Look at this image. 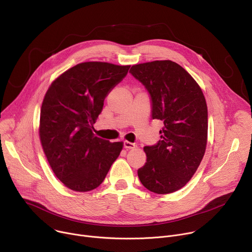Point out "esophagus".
<instances>
[{"mask_svg": "<svg viewBox=\"0 0 252 252\" xmlns=\"http://www.w3.org/2000/svg\"><path fill=\"white\" fill-rule=\"evenodd\" d=\"M135 147H136V145L134 143H130L128 141L124 142V148L125 149H134Z\"/></svg>", "mask_w": 252, "mask_h": 252, "instance_id": "34e87169", "label": "esophagus"}]
</instances>
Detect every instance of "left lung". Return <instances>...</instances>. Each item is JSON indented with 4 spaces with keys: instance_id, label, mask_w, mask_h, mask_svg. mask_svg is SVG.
Returning <instances> with one entry per match:
<instances>
[{
    "instance_id": "obj_1",
    "label": "left lung",
    "mask_w": 252,
    "mask_h": 252,
    "mask_svg": "<svg viewBox=\"0 0 252 252\" xmlns=\"http://www.w3.org/2000/svg\"><path fill=\"white\" fill-rule=\"evenodd\" d=\"M129 72L150 94L152 119L164 123L161 140L144 148L147 162L138 176L151 192L173 193L187 184L205 154L208 132L205 97L194 78L171 60L136 64Z\"/></svg>"
}]
</instances>
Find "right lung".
I'll use <instances>...</instances> for the list:
<instances>
[{
  "mask_svg": "<svg viewBox=\"0 0 252 252\" xmlns=\"http://www.w3.org/2000/svg\"><path fill=\"white\" fill-rule=\"evenodd\" d=\"M129 65L84 62L53 81L40 113V140L55 176L73 191L87 192L103 182L123 149L94 135V124L112 88Z\"/></svg>",
  "mask_w": 252,
  "mask_h": 252,
  "instance_id": "right-lung-1",
  "label": "right lung"
}]
</instances>
